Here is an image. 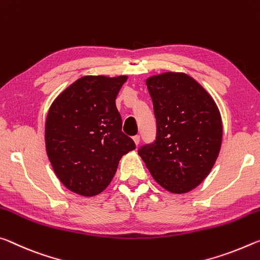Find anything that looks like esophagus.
<instances>
[{
  "mask_svg": "<svg viewBox=\"0 0 260 260\" xmlns=\"http://www.w3.org/2000/svg\"><path fill=\"white\" fill-rule=\"evenodd\" d=\"M133 139H134V142H135L136 145H138L139 142H140V137H139V136H138V135H137V136H134Z\"/></svg>",
  "mask_w": 260,
  "mask_h": 260,
  "instance_id": "obj_1",
  "label": "esophagus"
}]
</instances>
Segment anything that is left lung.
Segmentation results:
<instances>
[{"label":"left lung","instance_id":"obj_1","mask_svg":"<svg viewBox=\"0 0 260 260\" xmlns=\"http://www.w3.org/2000/svg\"><path fill=\"white\" fill-rule=\"evenodd\" d=\"M156 120L154 143L138 150L153 178L173 193L189 192L213 168L222 142L218 106L183 72L146 79Z\"/></svg>","mask_w":260,"mask_h":260}]
</instances>
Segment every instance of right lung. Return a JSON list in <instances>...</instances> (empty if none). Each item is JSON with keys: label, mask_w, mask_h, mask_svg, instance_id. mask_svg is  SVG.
<instances>
[{"label": "right lung", "mask_w": 260, "mask_h": 260, "mask_svg": "<svg viewBox=\"0 0 260 260\" xmlns=\"http://www.w3.org/2000/svg\"><path fill=\"white\" fill-rule=\"evenodd\" d=\"M126 76H85L67 87L50 106L46 151L66 188L92 197L107 188L118 161L136 148L122 133L116 96Z\"/></svg>", "instance_id": "add662e5"}]
</instances>
